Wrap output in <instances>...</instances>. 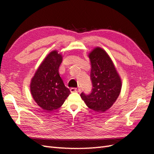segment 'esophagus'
<instances>
[{"mask_svg":"<svg viewBox=\"0 0 154 154\" xmlns=\"http://www.w3.org/2000/svg\"><path fill=\"white\" fill-rule=\"evenodd\" d=\"M70 91L71 93H79L81 92V89H79V88H71Z\"/></svg>","mask_w":154,"mask_h":154,"instance_id":"34e87169","label":"esophagus"}]
</instances>
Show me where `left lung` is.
I'll return each mask as SVG.
<instances>
[{
	"mask_svg": "<svg viewBox=\"0 0 154 154\" xmlns=\"http://www.w3.org/2000/svg\"><path fill=\"white\" fill-rule=\"evenodd\" d=\"M89 57L93 89L89 94L83 92L81 97L89 109L103 112L110 109L119 97L122 81L112 60L102 48H94Z\"/></svg>",
	"mask_w": 154,
	"mask_h": 154,
	"instance_id": "obj_1",
	"label": "left lung"
}]
</instances>
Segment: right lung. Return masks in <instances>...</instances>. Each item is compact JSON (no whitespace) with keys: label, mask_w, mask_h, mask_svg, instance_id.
<instances>
[{"label":"right lung","mask_w":154,"mask_h":154,"mask_svg":"<svg viewBox=\"0 0 154 154\" xmlns=\"http://www.w3.org/2000/svg\"><path fill=\"white\" fill-rule=\"evenodd\" d=\"M62 55L52 51L44 59L32 79L30 91L35 103L45 111L60 108L71 93L59 73Z\"/></svg>","instance_id":"1"}]
</instances>
